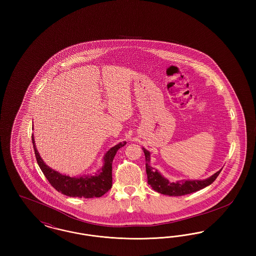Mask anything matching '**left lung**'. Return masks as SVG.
Masks as SVG:
<instances>
[{"instance_id":"obj_1","label":"left lung","mask_w":256,"mask_h":256,"mask_svg":"<svg viewBox=\"0 0 256 256\" xmlns=\"http://www.w3.org/2000/svg\"><path fill=\"white\" fill-rule=\"evenodd\" d=\"M144 150L145 158H146V172L148 176V183L150 187L163 195L183 196L191 194L196 192L213 182L217 176H219L220 170L215 172L209 178L204 180H184V182H170L168 180L164 178L158 172L154 170L152 166H150V152Z\"/></svg>"}]
</instances>
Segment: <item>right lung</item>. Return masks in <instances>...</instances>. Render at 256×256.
Listing matches in <instances>:
<instances>
[{"label": "right lung", "instance_id": "right-lung-1", "mask_svg": "<svg viewBox=\"0 0 256 256\" xmlns=\"http://www.w3.org/2000/svg\"><path fill=\"white\" fill-rule=\"evenodd\" d=\"M32 140L34 148V154L37 163L48 180L50 184L61 194L68 196L78 198H100L108 192L112 186V162L116 152L120 148L124 146L126 142L119 143L116 146H112L106 154L104 160V166L98 170L95 176H84L80 178H71L69 176L61 174L60 172L50 169L47 166L42 158H40L36 146L34 145V134L32 135Z\"/></svg>", "mask_w": 256, "mask_h": 256}]
</instances>
